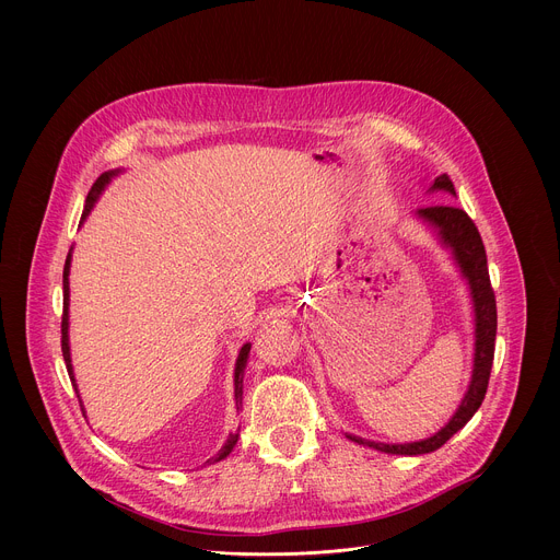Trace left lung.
<instances>
[{
    "label": "left lung",
    "mask_w": 560,
    "mask_h": 560,
    "mask_svg": "<svg viewBox=\"0 0 560 560\" xmlns=\"http://www.w3.org/2000/svg\"><path fill=\"white\" fill-rule=\"evenodd\" d=\"M428 192H454V186L447 175H441L434 179V184L428 188ZM417 219H421L441 242L443 248L450 250L452 261L456 264L460 277L465 279L469 288L471 310H474V363H471V378L467 385L465 396L452 419L432 436L412 441V443H378L368 441L354 434H346L350 441L385 452V454H401V456H419L430 454L445 445L465 423L481 408L488 381L492 372L494 361V341H497V299L490 283L488 272V255L486 246L481 242V234H478L474 221L465 214V210L454 206H430L419 208L415 212Z\"/></svg>",
    "instance_id": "left-lung-1"
}]
</instances>
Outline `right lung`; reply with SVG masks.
<instances>
[{
	"label": "right lung",
	"mask_w": 560,
	"mask_h": 560,
	"mask_svg": "<svg viewBox=\"0 0 560 560\" xmlns=\"http://www.w3.org/2000/svg\"><path fill=\"white\" fill-rule=\"evenodd\" d=\"M121 173V168H117V171H108V173H104L95 184H93V188H91V192H89V197H86V206H84V214H82V223H84V219L91 214V210H93V206L97 203V199H100V195L104 192V188L113 182V177H117ZM70 259H72V248H70V253H68V257H66V266H63V314H61V352H63V361H66V370H68V376H70V381H72V387H74V392H77V398H79V404H82V396H79V389H77V383H74V372H72V361H70V343H68V303H70V285H68V275H70ZM250 348H253V343H244V348L238 350V357H236V363H234V401H236V412L242 410V396H244V372H246V365H248V354H250ZM84 410V408H82ZM84 417H86V410H84ZM236 441H238V432H234V434H230L228 436V441L223 443V447L217 452V456H212V458H208L206 463L208 465H212V463H219V460H223L230 452H232V447L236 445Z\"/></svg>",
	"instance_id": "obj_1"
}]
</instances>
